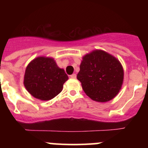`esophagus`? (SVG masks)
Segmentation results:
<instances>
[{
	"label": "esophagus",
	"instance_id": "esophagus-1",
	"mask_svg": "<svg viewBox=\"0 0 148 148\" xmlns=\"http://www.w3.org/2000/svg\"><path fill=\"white\" fill-rule=\"evenodd\" d=\"M70 77H71V79H76V78H77V74H71V75L70 76Z\"/></svg>",
	"mask_w": 148,
	"mask_h": 148
}]
</instances>
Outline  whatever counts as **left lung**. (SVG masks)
Here are the masks:
<instances>
[{
    "instance_id": "obj_1",
    "label": "left lung",
    "mask_w": 148,
    "mask_h": 148,
    "mask_svg": "<svg viewBox=\"0 0 148 148\" xmlns=\"http://www.w3.org/2000/svg\"><path fill=\"white\" fill-rule=\"evenodd\" d=\"M84 92L92 100L105 102L119 93L124 79L120 61L102 50H95L83 57L77 76Z\"/></svg>"
}]
</instances>
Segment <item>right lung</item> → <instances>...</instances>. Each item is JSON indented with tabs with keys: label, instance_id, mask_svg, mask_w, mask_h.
Segmentation results:
<instances>
[{
	"label": "right lung",
	"instance_id": "add662e5",
	"mask_svg": "<svg viewBox=\"0 0 148 148\" xmlns=\"http://www.w3.org/2000/svg\"><path fill=\"white\" fill-rule=\"evenodd\" d=\"M69 79L53 58L39 56L31 61L26 69L23 84L35 98L49 100L59 95Z\"/></svg>",
	"mask_w": 148,
	"mask_h": 148
}]
</instances>
